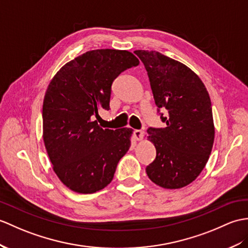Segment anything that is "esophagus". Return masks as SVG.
<instances>
[{
  "label": "esophagus",
  "mask_w": 248,
  "mask_h": 248,
  "mask_svg": "<svg viewBox=\"0 0 248 248\" xmlns=\"http://www.w3.org/2000/svg\"><path fill=\"white\" fill-rule=\"evenodd\" d=\"M133 136L136 140H141L142 137H143V132L140 130H135L133 132Z\"/></svg>",
  "instance_id": "34e87169"
}]
</instances>
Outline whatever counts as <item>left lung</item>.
<instances>
[{"label":"left lung","mask_w":248,"mask_h":248,"mask_svg":"<svg viewBox=\"0 0 248 248\" xmlns=\"http://www.w3.org/2000/svg\"><path fill=\"white\" fill-rule=\"evenodd\" d=\"M148 72L155 105L165 128H149L147 138L156 157L147 166L150 180L166 189L183 188L208 162L215 124L208 92L200 77L183 63L155 50H135Z\"/></svg>","instance_id":"1"}]
</instances>
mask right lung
Returning a JSON list of instances; mask_svg holds the SVG:
<instances>
[{"mask_svg": "<svg viewBox=\"0 0 248 248\" xmlns=\"http://www.w3.org/2000/svg\"><path fill=\"white\" fill-rule=\"evenodd\" d=\"M140 60L128 50L95 49L67 62L43 100V140L59 180L78 193H94L113 180L133 130L102 129L98 111L110 110L112 83Z\"/></svg>", "mask_w": 248, "mask_h": 248, "instance_id": "add662e5", "label": "right lung"}]
</instances>
